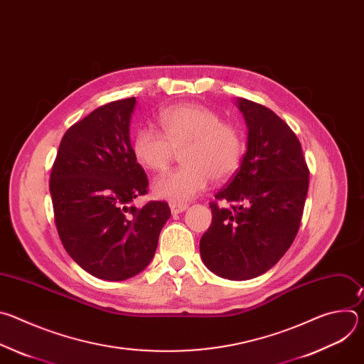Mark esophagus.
I'll use <instances>...</instances> for the list:
<instances>
[{
  "label": "esophagus",
  "instance_id": "esophagus-1",
  "mask_svg": "<svg viewBox=\"0 0 364 364\" xmlns=\"http://www.w3.org/2000/svg\"><path fill=\"white\" fill-rule=\"evenodd\" d=\"M170 209H171L173 215H178V213H183L184 210H187L188 205L187 204H180V203H170Z\"/></svg>",
  "mask_w": 364,
  "mask_h": 364
}]
</instances>
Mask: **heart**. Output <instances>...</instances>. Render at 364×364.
Wrapping results in <instances>:
<instances>
[{
	"label": "heart",
	"mask_w": 364,
	"mask_h": 364,
	"mask_svg": "<svg viewBox=\"0 0 364 364\" xmlns=\"http://www.w3.org/2000/svg\"><path fill=\"white\" fill-rule=\"evenodd\" d=\"M163 134L141 128L132 139L135 161L145 170L161 173L181 151L183 167L154 181L159 198L186 203L200 194L209 180L223 181L233 176L243 159L242 131L213 111L194 103L166 108L159 115Z\"/></svg>",
	"instance_id": "b5f03b06"
}]
</instances>
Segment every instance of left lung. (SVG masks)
I'll return each mask as SVG.
<instances>
[{
  "mask_svg": "<svg viewBox=\"0 0 364 364\" xmlns=\"http://www.w3.org/2000/svg\"><path fill=\"white\" fill-rule=\"evenodd\" d=\"M236 105L246 121L247 148L235 177L210 203L212 225L201 236L200 255L216 275L246 281L271 269L292 245L309 171L288 124L252 100L239 97Z\"/></svg>",
  "mask_w": 364,
  "mask_h": 364,
  "instance_id": "8db88e82",
  "label": "left lung"
}]
</instances>
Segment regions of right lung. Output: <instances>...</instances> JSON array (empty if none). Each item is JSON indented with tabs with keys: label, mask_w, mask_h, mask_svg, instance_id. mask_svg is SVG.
Wrapping results in <instances>:
<instances>
[{
	"label": "right lung",
	"mask_w": 364,
	"mask_h": 364,
	"mask_svg": "<svg viewBox=\"0 0 364 364\" xmlns=\"http://www.w3.org/2000/svg\"><path fill=\"white\" fill-rule=\"evenodd\" d=\"M135 97L107 103L72 125L50 174L60 240L90 275L124 281L144 271L171 216L166 201L128 205L146 193L148 178L129 141Z\"/></svg>",
	"instance_id": "add662e5"
}]
</instances>
